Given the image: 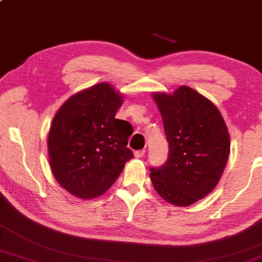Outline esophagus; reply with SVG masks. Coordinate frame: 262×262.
<instances>
[{"instance_id": "1", "label": "esophagus", "mask_w": 262, "mask_h": 262, "mask_svg": "<svg viewBox=\"0 0 262 262\" xmlns=\"http://www.w3.org/2000/svg\"><path fill=\"white\" fill-rule=\"evenodd\" d=\"M145 155V150L143 149V150H139V151H135L134 152V156H135V158H142V157H143Z\"/></svg>"}]
</instances>
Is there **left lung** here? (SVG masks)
<instances>
[{"instance_id":"obj_1","label":"left lung","mask_w":262,"mask_h":262,"mask_svg":"<svg viewBox=\"0 0 262 262\" xmlns=\"http://www.w3.org/2000/svg\"><path fill=\"white\" fill-rule=\"evenodd\" d=\"M168 142V159L152 167L150 179L159 196L189 206L210 194L230 154L228 127L219 108L196 90L181 85L173 94L154 93Z\"/></svg>"}]
</instances>
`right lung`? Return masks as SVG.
Returning a JSON list of instances; mask_svg holds the SVG:
<instances>
[{"label":"right lung","instance_id":"add662e5","mask_svg":"<svg viewBox=\"0 0 262 262\" xmlns=\"http://www.w3.org/2000/svg\"><path fill=\"white\" fill-rule=\"evenodd\" d=\"M123 96L101 82L71 96L52 119L49 164L61 187L82 199L101 196L134 155L127 147L128 122L116 119Z\"/></svg>","mask_w":262,"mask_h":262}]
</instances>
